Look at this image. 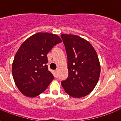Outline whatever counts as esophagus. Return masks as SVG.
<instances>
[{
  "label": "esophagus",
  "mask_w": 121,
  "mask_h": 121,
  "mask_svg": "<svg viewBox=\"0 0 121 121\" xmlns=\"http://www.w3.org/2000/svg\"><path fill=\"white\" fill-rule=\"evenodd\" d=\"M54 72H55L56 76V77H57V76H58V70H56V71H54Z\"/></svg>",
  "instance_id": "1"
}]
</instances>
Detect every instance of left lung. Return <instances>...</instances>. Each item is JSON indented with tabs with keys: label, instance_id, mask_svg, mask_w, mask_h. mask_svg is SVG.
Here are the masks:
<instances>
[{
	"label": "left lung",
	"instance_id": "obj_1",
	"mask_svg": "<svg viewBox=\"0 0 121 121\" xmlns=\"http://www.w3.org/2000/svg\"><path fill=\"white\" fill-rule=\"evenodd\" d=\"M67 55L68 78L61 82L70 96L81 98L96 86L100 74L99 57L90 43L78 35L61 34Z\"/></svg>",
	"mask_w": 121,
	"mask_h": 121
}]
</instances>
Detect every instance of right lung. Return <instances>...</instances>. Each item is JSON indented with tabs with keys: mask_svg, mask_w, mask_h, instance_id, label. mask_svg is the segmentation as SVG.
<instances>
[{
	"mask_svg": "<svg viewBox=\"0 0 121 121\" xmlns=\"http://www.w3.org/2000/svg\"><path fill=\"white\" fill-rule=\"evenodd\" d=\"M61 42L58 35L39 32L25 40L15 54L12 63L15 84L21 93L35 97L45 91L54 76L48 70L47 54Z\"/></svg>",
	"mask_w": 121,
	"mask_h": 121,
	"instance_id": "add662e5",
	"label": "right lung"
}]
</instances>
